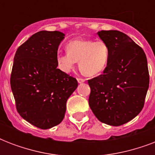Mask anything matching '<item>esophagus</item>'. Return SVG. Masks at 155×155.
<instances>
[{
  "instance_id": "1",
  "label": "esophagus",
  "mask_w": 155,
  "mask_h": 155,
  "mask_svg": "<svg viewBox=\"0 0 155 155\" xmlns=\"http://www.w3.org/2000/svg\"><path fill=\"white\" fill-rule=\"evenodd\" d=\"M77 80H78V83H80V84H81V83H84L85 81L84 79H83V78H78Z\"/></svg>"
}]
</instances>
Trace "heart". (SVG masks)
<instances>
[{
  "instance_id": "1",
  "label": "heart",
  "mask_w": 155,
  "mask_h": 155,
  "mask_svg": "<svg viewBox=\"0 0 155 155\" xmlns=\"http://www.w3.org/2000/svg\"><path fill=\"white\" fill-rule=\"evenodd\" d=\"M67 51L57 54L58 68L68 73L79 62L80 71L87 76H95L103 72L110 55L108 45L102 40H72L67 45Z\"/></svg>"
}]
</instances>
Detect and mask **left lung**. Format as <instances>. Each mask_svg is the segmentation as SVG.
<instances>
[{"label": "left lung", "mask_w": 155, "mask_h": 155, "mask_svg": "<svg viewBox=\"0 0 155 155\" xmlns=\"http://www.w3.org/2000/svg\"><path fill=\"white\" fill-rule=\"evenodd\" d=\"M108 45L110 55L103 74L87 80L88 103L100 121L119 126L142 111L149 88L150 75L144 51L118 30L97 33Z\"/></svg>", "instance_id": "left-lung-1"}]
</instances>
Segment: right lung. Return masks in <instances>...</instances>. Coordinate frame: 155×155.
<instances>
[{"instance_id":"obj_1","label":"right lung","mask_w":155,"mask_h":155,"mask_svg":"<svg viewBox=\"0 0 155 155\" xmlns=\"http://www.w3.org/2000/svg\"><path fill=\"white\" fill-rule=\"evenodd\" d=\"M64 35L42 30L18 47L13 59L10 86L16 108L23 119L47 130L63 120L76 79L57 68L58 47Z\"/></svg>"}]
</instances>
